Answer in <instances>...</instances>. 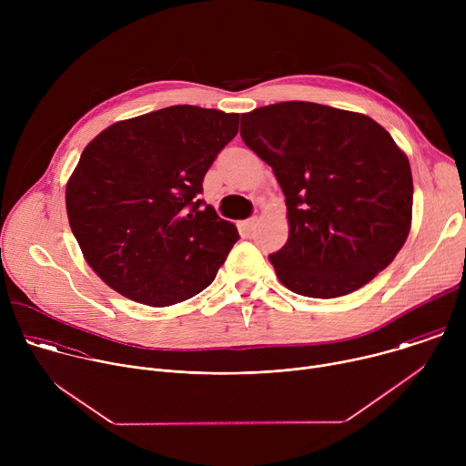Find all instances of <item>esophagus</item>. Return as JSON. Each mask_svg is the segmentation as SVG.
I'll return each instance as SVG.
<instances>
[{
    "label": "esophagus",
    "instance_id": "1",
    "mask_svg": "<svg viewBox=\"0 0 466 466\" xmlns=\"http://www.w3.org/2000/svg\"><path fill=\"white\" fill-rule=\"evenodd\" d=\"M256 225H258V219L256 218H250V219H247V221H243V227L250 232V230H254L256 228Z\"/></svg>",
    "mask_w": 466,
    "mask_h": 466
}]
</instances>
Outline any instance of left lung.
I'll list each match as a JSON object with an SVG mask.
<instances>
[{
    "mask_svg": "<svg viewBox=\"0 0 466 466\" xmlns=\"http://www.w3.org/2000/svg\"><path fill=\"white\" fill-rule=\"evenodd\" d=\"M239 135L286 195L289 236L269 259L288 289L313 299L349 295L404 247L411 167L372 117L284 101L241 114Z\"/></svg>",
    "mask_w": 466,
    "mask_h": 466,
    "instance_id": "8db88e82",
    "label": "left lung"
}]
</instances>
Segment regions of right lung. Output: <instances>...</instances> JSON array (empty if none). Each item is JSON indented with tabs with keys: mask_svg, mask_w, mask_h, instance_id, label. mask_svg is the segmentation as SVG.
<instances>
[{
	"mask_svg": "<svg viewBox=\"0 0 466 466\" xmlns=\"http://www.w3.org/2000/svg\"><path fill=\"white\" fill-rule=\"evenodd\" d=\"M239 114L175 105L117 121L85 147L66 212L94 273L162 308L208 288L239 234L197 195Z\"/></svg>",
	"mask_w": 466,
	"mask_h": 466,
	"instance_id": "right-lung-1",
	"label": "right lung"
}]
</instances>
